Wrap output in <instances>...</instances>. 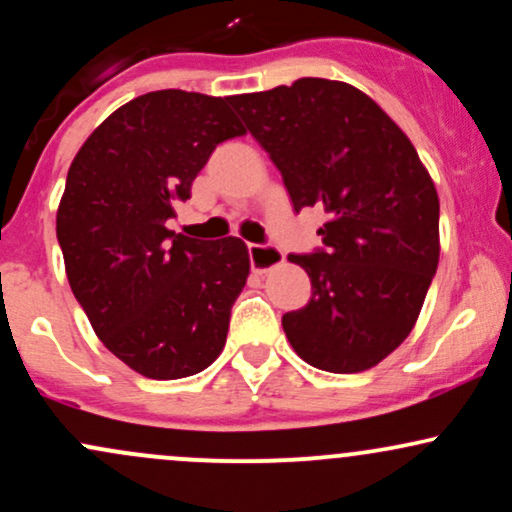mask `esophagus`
Returning <instances> with one entry per match:
<instances>
[{"label":"esophagus","mask_w":512,"mask_h":512,"mask_svg":"<svg viewBox=\"0 0 512 512\" xmlns=\"http://www.w3.org/2000/svg\"><path fill=\"white\" fill-rule=\"evenodd\" d=\"M248 252H250V264H252V272L257 274H264L269 272V269L276 267V264L284 262V252L279 248H274V245H248Z\"/></svg>","instance_id":"obj_1"}]
</instances>
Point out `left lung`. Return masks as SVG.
Returning <instances> with one entry per match:
<instances>
[{"mask_svg": "<svg viewBox=\"0 0 512 512\" xmlns=\"http://www.w3.org/2000/svg\"><path fill=\"white\" fill-rule=\"evenodd\" d=\"M267 151L293 209L322 207V248L289 255L310 301L281 317L310 366L361 373L409 337L438 269V192L414 144L373 98L344 81L298 79L231 96Z\"/></svg>", "mask_w": 512, "mask_h": 512, "instance_id": "8db88e82", "label": "left lung"}]
</instances>
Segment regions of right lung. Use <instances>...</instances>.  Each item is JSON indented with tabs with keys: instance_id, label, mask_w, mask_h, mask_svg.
Returning <instances> with one entry per match:
<instances>
[{
	"instance_id": "1",
	"label": "right lung",
	"mask_w": 512,
	"mask_h": 512,
	"mask_svg": "<svg viewBox=\"0 0 512 512\" xmlns=\"http://www.w3.org/2000/svg\"><path fill=\"white\" fill-rule=\"evenodd\" d=\"M240 134L228 98L166 88L117 108L69 166L57 209L69 286L98 339L144 378L195 375L226 344L248 248L180 236L166 221L211 151Z\"/></svg>"
}]
</instances>
